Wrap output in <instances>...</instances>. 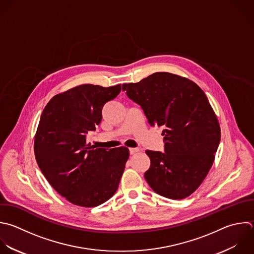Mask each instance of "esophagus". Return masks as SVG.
Masks as SVG:
<instances>
[{
  "mask_svg": "<svg viewBox=\"0 0 254 254\" xmlns=\"http://www.w3.org/2000/svg\"><path fill=\"white\" fill-rule=\"evenodd\" d=\"M129 152H130L131 155H133V154L139 152V148H130V149H129Z\"/></svg>",
  "mask_w": 254,
  "mask_h": 254,
  "instance_id": "esophagus-1",
  "label": "esophagus"
}]
</instances>
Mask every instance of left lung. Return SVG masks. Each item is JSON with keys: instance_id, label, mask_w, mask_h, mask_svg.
Segmentation results:
<instances>
[{"instance_id": "1", "label": "left lung", "mask_w": 254, "mask_h": 254, "mask_svg": "<svg viewBox=\"0 0 254 254\" xmlns=\"http://www.w3.org/2000/svg\"><path fill=\"white\" fill-rule=\"evenodd\" d=\"M122 89L143 109L151 126L163 127L165 152L147 150L151 160L144 177L168 198L191 194L210 170L220 141L217 118L204 92L191 80L156 72Z\"/></svg>"}]
</instances>
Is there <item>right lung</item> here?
<instances>
[{
	"instance_id": "add662e5",
	"label": "right lung",
	"mask_w": 254,
	"mask_h": 254,
	"mask_svg": "<svg viewBox=\"0 0 254 254\" xmlns=\"http://www.w3.org/2000/svg\"><path fill=\"white\" fill-rule=\"evenodd\" d=\"M120 91V84H82L54 96L42 113L34 146L38 165L51 186L73 204L97 206L118 189L128 148H95L86 135L101 122L103 105Z\"/></svg>"
}]
</instances>
